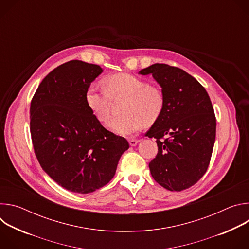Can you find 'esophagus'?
<instances>
[{
    "label": "esophagus",
    "instance_id": "obj_1",
    "mask_svg": "<svg viewBox=\"0 0 249 249\" xmlns=\"http://www.w3.org/2000/svg\"><path fill=\"white\" fill-rule=\"evenodd\" d=\"M128 141H129V144H130L131 147H136L139 143V141L136 140V139H129Z\"/></svg>",
    "mask_w": 249,
    "mask_h": 249
}]
</instances>
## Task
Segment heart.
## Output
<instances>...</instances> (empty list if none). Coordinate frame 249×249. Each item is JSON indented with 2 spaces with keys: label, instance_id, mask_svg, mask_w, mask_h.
I'll use <instances>...</instances> for the list:
<instances>
[{
  "label": "heart",
  "instance_id": "obj_1",
  "mask_svg": "<svg viewBox=\"0 0 249 249\" xmlns=\"http://www.w3.org/2000/svg\"><path fill=\"white\" fill-rule=\"evenodd\" d=\"M104 88L89 87L86 92L88 107L99 121L107 120L111 98L126 97L121 116L111 118L106 126L121 136H131L143 128L145 122L153 123L161 114L164 98L160 89L130 74L106 77Z\"/></svg>",
  "mask_w": 249,
  "mask_h": 249
}]
</instances>
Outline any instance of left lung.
Wrapping results in <instances>:
<instances>
[{
    "label": "left lung",
    "instance_id": "obj_1",
    "mask_svg": "<svg viewBox=\"0 0 249 249\" xmlns=\"http://www.w3.org/2000/svg\"><path fill=\"white\" fill-rule=\"evenodd\" d=\"M140 75H152L160 86L164 105L146 136L156 138L157 157L149 163L154 179L169 191L194 185L207 171L216 139L214 108L204 87L185 71L154 64ZM165 134L171 137L163 141Z\"/></svg>",
    "mask_w": 249,
    "mask_h": 249
}]
</instances>
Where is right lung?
<instances>
[{"label": "right lung", "instance_id": "1", "mask_svg": "<svg viewBox=\"0 0 249 249\" xmlns=\"http://www.w3.org/2000/svg\"><path fill=\"white\" fill-rule=\"evenodd\" d=\"M102 72L80 60L62 64L42 80L30 103L35 155L71 192L88 194L107 184L129 149L127 140L106 130L87 105V89Z\"/></svg>", "mask_w": 249, "mask_h": 249}]
</instances>
